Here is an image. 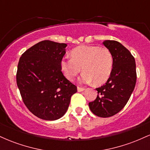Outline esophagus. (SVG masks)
Returning <instances> with one entry per match:
<instances>
[{
  "mask_svg": "<svg viewBox=\"0 0 150 150\" xmlns=\"http://www.w3.org/2000/svg\"><path fill=\"white\" fill-rule=\"evenodd\" d=\"M85 88H83V87H77V91L78 92H83L84 90H85Z\"/></svg>",
  "mask_w": 150,
  "mask_h": 150,
  "instance_id": "1",
  "label": "esophagus"
}]
</instances>
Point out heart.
Listing matches in <instances>:
<instances>
[{
    "instance_id": "1",
    "label": "heart",
    "mask_w": 150,
    "mask_h": 150,
    "mask_svg": "<svg viewBox=\"0 0 150 150\" xmlns=\"http://www.w3.org/2000/svg\"><path fill=\"white\" fill-rule=\"evenodd\" d=\"M71 58L63 57L60 61L62 73L68 80H73L84 72L80 82L89 84L94 81L96 85H102L108 80L113 70V59L111 51L106 47L82 45L70 52Z\"/></svg>"
}]
</instances>
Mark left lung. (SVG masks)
<instances>
[{"label":"left lung","instance_id":"left-lung-1","mask_svg":"<svg viewBox=\"0 0 150 150\" xmlns=\"http://www.w3.org/2000/svg\"><path fill=\"white\" fill-rule=\"evenodd\" d=\"M103 44L113 56V70L106 83L96 89L98 95L89 106L96 116L107 118L127 104L135 88L137 74L135 58L125 46L113 40H106Z\"/></svg>","mask_w":150,"mask_h":150}]
</instances>
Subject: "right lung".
<instances>
[{
  "mask_svg": "<svg viewBox=\"0 0 150 150\" xmlns=\"http://www.w3.org/2000/svg\"><path fill=\"white\" fill-rule=\"evenodd\" d=\"M66 44L44 40L27 49L20 58L17 85L24 104L34 116L46 120L61 118L77 87L60 68Z\"/></svg>",
  "mask_w": 150,
  "mask_h": 150,
  "instance_id": "right-lung-1",
  "label": "right lung"
}]
</instances>
